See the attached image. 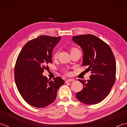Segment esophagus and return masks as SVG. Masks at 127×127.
<instances>
[{
	"instance_id": "34e87169",
	"label": "esophagus",
	"mask_w": 127,
	"mask_h": 127,
	"mask_svg": "<svg viewBox=\"0 0 127 127\" xmlns=\"http://www.w3.org/2000/svg\"><path fill=\"white\" fill-rule=\"evenodd\" d=\"M75 81V80L73 79H68L65 81V83H68V82H74Z\"/></svg>"
}]
</instances>
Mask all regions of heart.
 Here are the masks:
<instances>
[{"mask_svg": "<svg viewBox=\"0 0 127 127\" xmlns=\"http://www.w3.org/2000/svg\"><path fill=\"white\" fill-rule=\"evenodd\" d=\"M76 49H77V48H76L72 47V48H71V51H74V50H76ZM58 53L59 52H58V50H56V51H55V52H54L53 55L54 58H57V57L58 56Z\"/></svg>", "mask_w": 127, "mask_h": 127, "instance_id": "b5f03b06", "label": "heart"}]
</instances>
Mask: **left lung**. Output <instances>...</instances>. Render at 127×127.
Here are the masks:
<instances>
[{
	"instance_id": "1",
	"label": "left lung",
	"mask_w": 127,
	"mask_h": 127,
	"mask_svg": "<svg viewBox=\"0 0 127 127\" xmlns=\"http://www.w3.org/2000/svg\"><path fill=\"white\" fill-rule=\"evenodd\" d=\"M72 40L82 48V65L91 71L90 79L79 80L83 88L76 93L77 99L87 105L98 104L109 94L114 86L116 64L109 46L97 36L91 34L74 36Z\"/></svg>"
}]
</instances>
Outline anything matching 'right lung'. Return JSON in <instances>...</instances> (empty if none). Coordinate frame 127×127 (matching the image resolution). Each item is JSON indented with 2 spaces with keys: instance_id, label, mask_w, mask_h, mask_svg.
<instances>
[{
  "instance_id": "right-lung-1",
  "label": "right lung",
  "mask_w": 127,
  "mask_h": 127,
  "mask_svg": "<svg viewBox=\"0 0 127 127\" xmlns=\"http://www.w3.org/2000/svg\"><path fill=\"white\" fill-rule=\"evenodd\" d=\"M61 36L41 35L24 46L16 60L15 80L23 99L31 106L42 108L55 100L58 88L64 84L62 78L50 80L42 74L52 63V51Z\"/></svg>"
}]
</instances>
